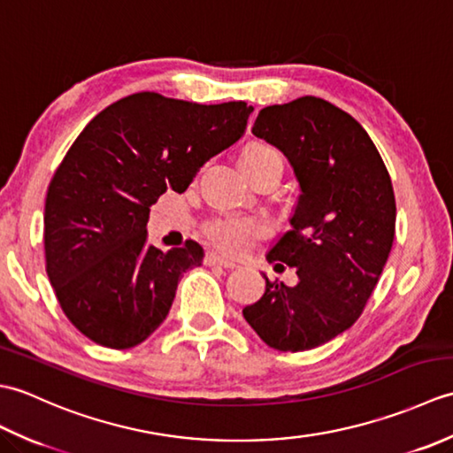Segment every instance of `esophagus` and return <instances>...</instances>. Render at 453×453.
I'll list each match as a JSON object with an SVG mask.
<instances>
[{
  "label": "esophagus",
  "mask_w": 453,
  "mask_h": 453,
  "mask_svg": "<svg viewBox=\"0 0 453 453\" xmlns=\"http://www.w3.org/2000/svg\"><path fill=\"white\" fill-rule=\"evenodd\" d=\"M204 263H206L208 266H224V268H235V266H237L235 261H227V258L219 257V255H216V253H208L206 258H204Z\"/></svg>",
  "instance_id": "esophagus-1"
}]
</instances>
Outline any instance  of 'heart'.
<instances>
[{"mask_svg":"<svg viewBox=\"0 0 453 453\" xmlns=\"http://www.w3.org/2000/svg\"><path fill=\"white\" fill-rule=\"evenodd\" d=\"M242 165L245 173H255L265 167H284L280 151L268 143H247L242 151ZM266 234V226L261 219L249 216H221L211 219L206 226V237L210 243L226 255H243L257 239Z\"/></svg>","mask_w":453,"mask_h":453,"instance_id":"1","label":"heart"}]
</instances>
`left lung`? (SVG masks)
Listing matches in <instances>:
<instances>
[{
  "mask_svg": "<svg viewBox=\"0 0 453 453\" xmlns=\"http://www.w3.org/2000/svg\"><path fill=\"white\" fill-rule=\"evenodd\" d=\"M253 134L284 153L300 185L290 229L266 255L294 266L297 284L265 274L243 317L271 349L311 350L349 331L372 296L395 237V195L368 132L329 101L265 107Z\"/></svg>",
  "mask_w": 453,
  "mask_h": 453,
  "instance_id": "obj_1",
  "label": "left lung"
}]
</instances>
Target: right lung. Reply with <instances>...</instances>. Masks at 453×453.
Returning a JSON list of instances; mask_svg holds the SVG:
<instances>
[{
    "instance_id": "1",
    "label": "right lung",
    "mask_w": 453,
    "mask_h": 453,
    "mask_svg": "<svg viewBox=\"0 0 453 453\" xmlns=\"http://www.w3.org/2000/svg\"><path fill=\"white\" fill-rule=\"evenodd\" d=\"M245 101L198 104L134 93L101 111L48 187L46 273L67 319L109 349H132L165 321L182 274L200 266L195 242H148L150 208L185 192L204 163L243 136Z\"/></svg>"
}]
</instances>
